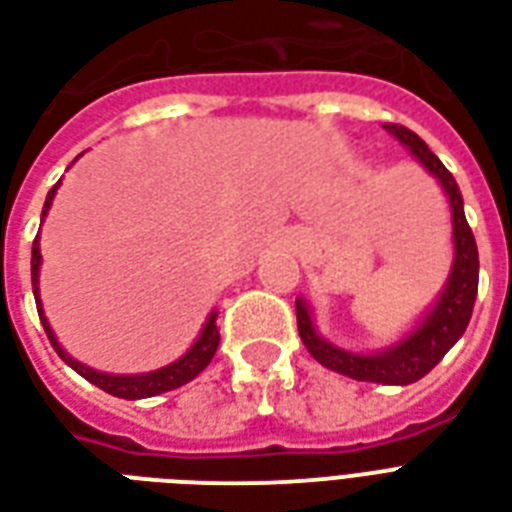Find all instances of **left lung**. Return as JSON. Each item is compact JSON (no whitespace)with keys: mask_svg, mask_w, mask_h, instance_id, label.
I'll return each instance as SVG.
<instances>
[{"mask_svg":"<svg viewBox=\"0 0 512 512\" xmlns=\"http://www.w3.org/2000/svg\"><path fill=\"white\" fill-rule=\"evenodd\" d=\"M384 128L414 152V157L441 181L446 194H449L451 221H454V251H457L449 285H446L441 301L435 304V310L427 315L425 323L408 339H403L398 347H392L390 352H382V355H352V352H344L323 342L315 334L310 312L301 299H296V323H299L301 342L310 350L312 358L336 374L352 376L358 382L411 384L430 374L441 363L443 355L457 344L459 336L465 334L470 315H473L475 293H478V248H475L473 229L465 219L459 186L446 170V165L427 149L425 141L414 130L395 125V122H387Z\"/></svg>","mask_w":512,"mask_h":512,"instance_id":"1","label":"left lung"}]
</instances>
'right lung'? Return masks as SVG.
I'll list each match as a JSON object with an SVG mask.
<instances>
[{"label":"right lung","instance_id":"obj_1","mask_svg":"<svg viewBox=\"0 0 512 512\" xmlns=\"http://www.w3.org/2000/svg\"><path fill=\"white\" fill-rule=\"evenodd\" d=\"M61 184V181H58ZM58 184L47 192V200H45V208H42V219H45L47 208H50V202L55 197V189ZM39 261H42V253H39V235L34 237V245H31V285H34V299H37V312H39V320H42V326H45V334L53 344V350L61 355L66 363H69L79 376H85L87 382H93L95 387H101L104 392L109 395H117V398H128V400H136V398H152V395H160V392H168V390H176L181 384L192 382L194 376L200 374L202 368L208 366L219 350V328H216V318H219V312H213L205 328H202L200 339L192 344V350L186 352L184 358H178L176 363H170V366L160 368V371H152V374H141V376H112V374H98L93 368L82 366L77 363L74 358H69L63 347L58 344L55 339L53 328L47 326L45 315H42V304H39V291H37V275H39Z\"/></svg>","mask_w":512,"mask_h":512}]
</instances>
